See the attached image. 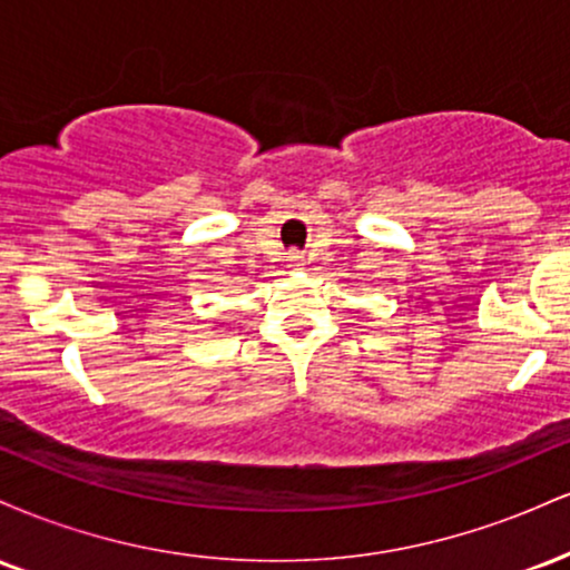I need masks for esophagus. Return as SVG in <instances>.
<instances>
[{
    "instance_id": "esophagus-1",
    "label": "esophagus",
    "mask_w": 570,
    "mask_h": 570,
    "mask_svg": "<svg viewBox=\"0 0 570 570\" xmlns=\"http://www.w3.org/2000/svg\"><path fill=\"white\" fill-rule=\"evenodd\" d=\"M289 263H292V265H299V263H303V254L292 252V254H289Z\"/></svg>"
}]
</instances>
